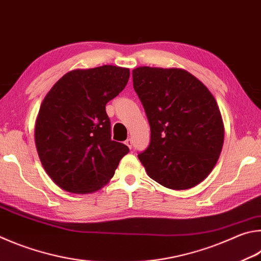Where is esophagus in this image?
Listing matches in <instances>:
<instances>
[{"mask_svg":"<svg viewBox=\"0 0 261 261\" xmlns=\"http://www.w3.org/2000/svg\"><path fill=\"white\" fill-rule=\"evenodd\" d=\"M125 145L127 146V147H129V148L131 149L132 148V140L129 138V139H126L125 140Z\"/></svg>","mask_w":261,"mask_h":261,"instance_id":"esophagus-1","label":"esophagus"}]
</instances>
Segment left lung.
Wrapping results in <instances>:
<instances>
[{"instance_id":"left-lung-1","label":"left lung","mask_w":261,"mask_h":261,"mask_svg":"<svg viewBox=\"0 0 261 261\" xmlns=\"http://www.w3.org/2000/svg\"><path fill=\"white\" fill-rule=\"evenodd\" d=\"M134 88L150 126V141L138 154L147 174L162 186L188 189L204 180L224 144V123L211 92L179 68L138 67Z\"/></svg>"}]
</instances>
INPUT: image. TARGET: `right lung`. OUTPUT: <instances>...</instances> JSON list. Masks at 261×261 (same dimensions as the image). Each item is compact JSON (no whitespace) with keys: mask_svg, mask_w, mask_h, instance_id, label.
<instances>
[{"mask_svg":"<svg viewBox=\"0 0 261 261\" xmlns=\"http://www.w3.org/2000/svg\"><path fill=\"white\" fill-rule=\"evenodd\" d=\"M127 68L105 65L64 75L42 102L35 144L50 178L65 191L87 194L114 176L129 147L112 140L106 103L118 96Z\"/></svg>","mask_w":261,"mask_h":261,"instance_id":"1","label":"right lung"}]
</instances>
